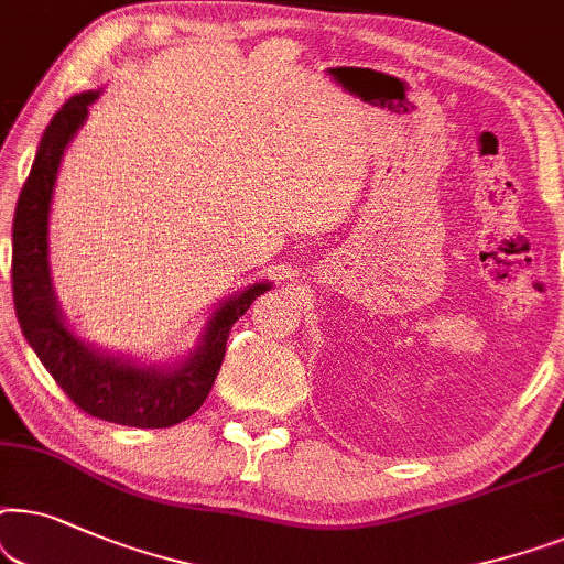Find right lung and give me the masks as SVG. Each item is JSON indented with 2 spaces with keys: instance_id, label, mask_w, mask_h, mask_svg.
<instances>
[{
  "instance_id": "right-lung-1",
  "label": "right lung",
  "mask_w": 564,
  "mask_h": 564,
  "mask_svg": "<svg viewBox=\"0 0 564 564\" xmlns=\"http://www.w3.org/2000/svg\"><path fill=\"white\" fill-rule=\"evenodd\" d=\"M100 93L74 95L51 118L22 185L12 221V299L20 329L56 384L87 415L129 427H170L191 417L212 392L227 337L270 283L229 296L206 322L198 348L175 366H139L82 343L66 327L48 270V212L58 164Z\"/></svg>"
}]
</instances>
